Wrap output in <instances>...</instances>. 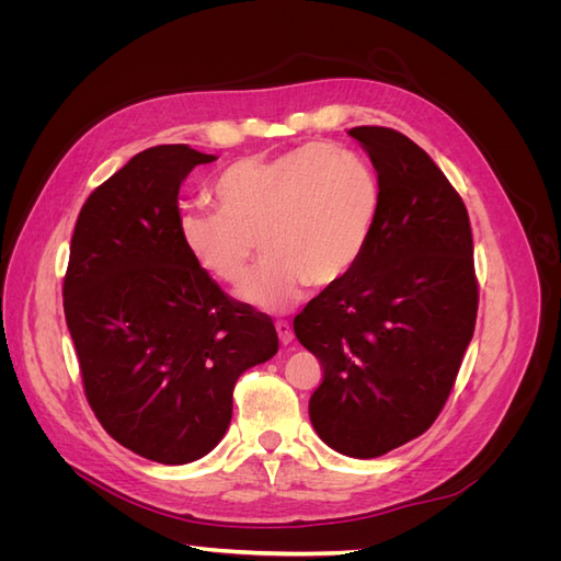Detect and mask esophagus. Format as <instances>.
Segmentation results:
<instances>
[{
  "mask_svg": "<svg viewBox=\"0 0 561 561\" xmlns=\"http://www.w3.org/2000/svg\"><path fill=\"white\" fill-rule=\"evenodd\" d=\"M276 332H278V339H280V344H290L293 339H295V332H293V325L290 322H285V320H278L276 322Z\"/></svg>",
  "mask_w": 561,
  "mask_h": 561,
  "instance_id": "esophagus-1",
  "label": "esophagus"
}]
</instances>
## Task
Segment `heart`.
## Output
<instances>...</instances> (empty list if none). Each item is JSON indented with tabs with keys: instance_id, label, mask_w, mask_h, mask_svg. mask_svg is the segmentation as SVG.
<instances>
[{
	"instance_id": "obj_1",
	"label": "heart",
	"mask_w": 561,
	"mask_h": 561,
	"mask_svg": "<svg viewBox=\"0 0 561 561\" xmlns=\"http://www.w3.org/2000/svg\"><path fill=\"white\" fill-rule=\"evenodd\" d=\"M217 210L186 208L178 231L190 257L222 283H239L254 248L266 252L239 287L260 311H285L307 285H332L355 268L375 231L381 190L353 151L307 145L276 159L233 161L213 182Z\"/></svg>"
}]
</instances>
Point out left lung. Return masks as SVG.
<instances>
[{
    "label": "left lung",
    "instance_id": "1",
    "mask_svg": "<svg viewBox=\"0 0 561 561\" xmlns=\"http://www.w3.org/2000/svg\"><path fill=\"white\" fill-rule=\"evenodd\" d=\"M375 165L381 206L360 262L295 318L322 365L309 400L318 437L377 458L426 433L451 393L478 318L468 210L407 135L348 130Z\"/></svg>",
    "mask_w": 561,
    "mask_h": 561
}]
</instances>
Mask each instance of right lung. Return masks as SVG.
<instances>
[{
    "label": "right lung",
    "mask_w": 561,
    "mask_h": 561,
    "mask_svg": "<svg viewBox=\"0 0 561 561\" xmlns=\"http://www.w3.org/2000/svg\"><path fill=\"white\" fill-rule=\"evenodd\" d=\"M217 157L135 154L83 203L62 285L91 410L149 461H198L225 437L233 386L278 351L268 316L229 299L180 241V184Z\"/></svg>",
    "instance_id": "right-lung-1"
}]
</instances>
